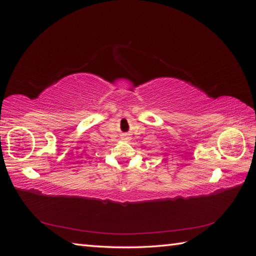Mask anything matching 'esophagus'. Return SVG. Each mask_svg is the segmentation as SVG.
Returning <instances> with one entry per match:
<instances>
[{
  "mask_svg": "<svg viewBox=\"0 0 256 256\" xmlns=\"http://www.w3.org/2000/svg\"><path fill=\"white\" fill-rule=\"evenodd\" d=\"M124 138H126V140H129V136H124Z\"/></svg>",
  "mask_w": 256,
  "mask_h": 256,
  "instance_id": "1",
  "label": "esophagus"
}]
</instances>
